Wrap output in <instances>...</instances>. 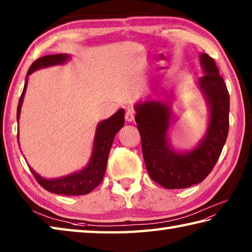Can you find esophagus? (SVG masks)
Instances as JSON below:
<instances>
[{"label":"esophagus","mask_w":252,"mask_h":252,"mask_svg":"<svg viewBox=\"0 0 252 252\" xmlns=\"http://www.w3.org/2000/svg\"><path fill=\"white\" fill-rule=\"evenodd\" d=\"M134 110L133 109H131V108H129L126 110V120L127 121V122H132L134 120Z\"/></svg>","instance_id":"esophagus-1"}]
</instances>
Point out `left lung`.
<instances>
[{"label":"left lung","mask_w":252,"mask_h":252,"mask_svg":"<svg viewBox=\"0 0 252 252\" xmlns=\"http://www.w3.org/2000/svg\"><path fill=\"white\" fill-rule=\"evenodd\" d=\"M204 76L197 87L208 107V126L195 148H173L168 132L175 122L172 104L174 91L164 100H145L134 106L135 122L142 141L146 170L150 177L167 189H187L203 182L212 172L226 143L229 130V94L214 59L200 54Z\"/></svg>","instance_id":"left-lung-1"}]
</instances>
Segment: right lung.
I'll list each match as a JSON object with an SVG mask.
<instances>
[{"label": "right lung", "mask_w": 252, "mask_h": 252, "mask_svg": "<svg viewBox=\"0 0 252 252\" xmlns=\"http://www.w3.org/2000/svg\"><path fill=\"white\" fill-rule=\"evenodd\" d=\"M70 59V55L68 54H56V55H47V56L40 57L37 61H35L27 71L24 89H23L22 95L18 101L17 106V122L20 120L21 108L23 100L27 88V82H29V76L33 74L34 71L46 68L50 66L63 65ZM125 125V110L120 109L109 119H106L98 123L95 127V133L94 138L93 152L88 164L82 170L71 173L69 175L57 177V178H45L40 176L38 173H36L33 168L30 166L31 172L33 173L36 181L39 183L43 189L54 194L59 195H86L89 194L91 190H94L104 176L107 168V161L109 157V152L113 143L114 136L118 133V131ZM18 139V134H17ZM20 144V143H18Z\"/></svg>", "instance_id": "obj_1"}]
</instances>
